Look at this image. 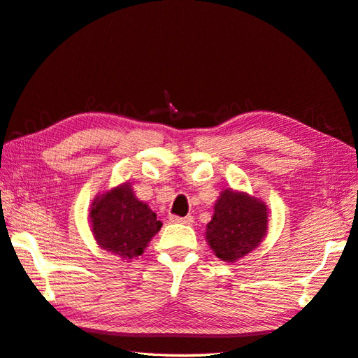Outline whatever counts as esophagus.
<instances>
[{
    "label": "esophagus",
    "mask_w": 358,
    "mask_h": 358,
    "mask_svg": "<svg viewBox=\"0 0 358 358\" xmlns=\"http://www.w3.org/2000/svg\"><path fill=\"white\" fill-rule=\"evenodd\" d=\"M169 222L171 223H185V225H191L194 222L192 215H186V217H178V215H169Z\"/></svg>",
    "instance_id": "1"
}]
</instances>
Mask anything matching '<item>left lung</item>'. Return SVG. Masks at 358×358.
I'll return each instance as SVG.
<instances>
[{"mask_svg":"<svg viewBox=\"0 0 358 358\" xmlns=\"http://www.w3.org/2000/svg\"><path fill=\"white\" fill-rule=\"evenodd\" d=\"M267 233V208L245 192L227 189L214 206L206 241L215 256L233 262L253 251Z\"/></svg>","mask_w":358,"mask_h":358,"instance_id":"1","label":"left lung"}]
</instances>
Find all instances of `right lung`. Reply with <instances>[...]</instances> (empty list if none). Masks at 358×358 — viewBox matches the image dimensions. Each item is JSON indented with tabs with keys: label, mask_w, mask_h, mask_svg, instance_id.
Returning <instances> with one entry per match:
<instances>
[{
	"label": "right lung",
	"mask_w": 358,
	"mask_h": 358,
	"mask_svg": "<svg viewBox=\"0 0 358 358\" xmlns=\"http://www.w3.org/2000/svg\"><path fill=\"white\" fill-rule=\"evenodd\" d=\"M90 215L97 245L125 261L141 256L163 225L157 214L133 195L129 183L97 197Z\"/></svg>",
	"instance_id": "1"
}]
</instances>
